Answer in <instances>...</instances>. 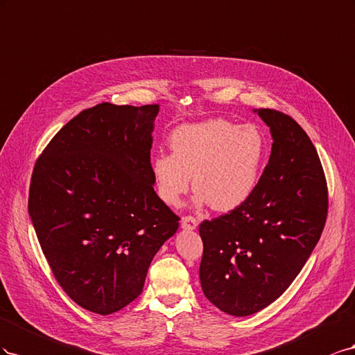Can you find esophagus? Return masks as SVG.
Returning a JSON list of instances; mask_svg holds the SVG:
<instances>
[{
  "instance_id": "1",
  "label": "esophagus",
  "mask_w": 355,
  "mask_h": 355,
  "mask_svg": "<svg viewBox=\"0 0 355 355\" xmlns=\"http://www.w3.org/2000/svg\"><path fill=\"white\" fill-rule=\"evenodd\" d=\"M196 226H198V220L195 217L186 216L181 218V227H183L184 230H193V229H196Z\"/></svg>"
}]
</instances>
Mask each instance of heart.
<instances>
[{
    "mask_svg": "<svg viewBox=\"0 0 355 355\" xmlns=\"http://www.w3.org/2000/svg\"><path fill=\"white\" fill-rule=\"evenodd\" d=\"M169 146L172 155L151 160L159 198L177 207L193 177L196 204L208 202L220 212L241 207L252 195L266 155L265 137L256 126L223 119L180 126Z\"/></svg>",
    "mask_w": 355,
    "mask_h": 355,
    "instance_id": "1",
    "label": "heart"
}]
</instances>
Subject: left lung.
<instances>
[{"label":"left lung","instance_id":"obj_1","mask_svg":"<svg viewBox=\"0 0 355 355\" xmlns=\"http://www.w3.org/2000/svg\"><path fill=\"white\" fill-rule=\"evenodd\" d=\"M254 111L270 128L269 164L244 204L199 226L202 290L235 317L259 312L290 287L317 245L329 208L326 177L305 130L281 111Z\"/></svg>","mask_w":355,"mask_h":355}]
</instances>
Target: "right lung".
<instances>
[{"mask_svg":"<svg viewBox=\"0 0 355 355\" xmlns=\"http://www.w3.org/2000/svg\"><path fill=\"white\" fill-rule=\"evenodd\" d=\"M159 105L98 104L43 150L28 211L59 286L108 315L135 300L151 260L180 217L153 189L150 148Z\"/></svg>","mask_w":355,"mask_h":355,"instance_id":"add662e5","label":"right lung"}]
</instances>
